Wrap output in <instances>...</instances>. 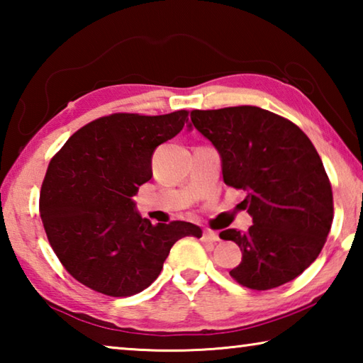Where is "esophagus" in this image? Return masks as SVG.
Masks as SVG:
<instances>
[{
    "label": "esophagus",
    "instance_id": "obj_1",
    "mask_svg": "<svg viewBox=\"0 0 363 363\" xmlns=\"http://www.w3.org/2000/svg\"><path fill=\"white\" fill-rule=\"evenodd\" d=\"M203 242H210V243H214V242H218L219 240V235L216 232H213V230H205L203 232Z\"/></svg>",
    "mask_w": 363,
    "mask_h": 363
}]
</instances>
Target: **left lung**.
Wrapping results in <instances>:
<instances>
[{"mask_svg":"<svg viewBox=\"0 0 363 363\" xmlns=\"http://www.w3.org/2000/svg\"><path fill=\"white\" fill-rule=\"evenodd\" d=\"M189 128L218 150L227 186L242 189L253 218L247 232L225 229L242 262L230 270L251 290L296 279L320 253L333 223V194L315 147L290 120L253 106L192 110Z\"/></svg>","mask_w":363,"mask_h":363,"instance_id":"left-lung-1","label":"left lung"}]
</instances>
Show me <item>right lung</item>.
I'll use <instances>...</instances> for the list:
<instances>
[{
    "instance_id": "obj_1",
    "label": "right lung",
    "mask_w": 363,
    "mask_h": 363,
    "mask_svg": "<svg viewBox=\"0 0 363 363\" xmlns=\"http://www.w3.org/2000/svg\"><path fill=\"white\" fill-rule=\"evenodd\" d=\"M187 110L167 115L113 113L88 123L49 163L40 214L54 253L73 279L107 296L145 290L182 237L199 225H153L133 196L152 179V155L181 133Z\"/></svg>"
}]
</instances>
